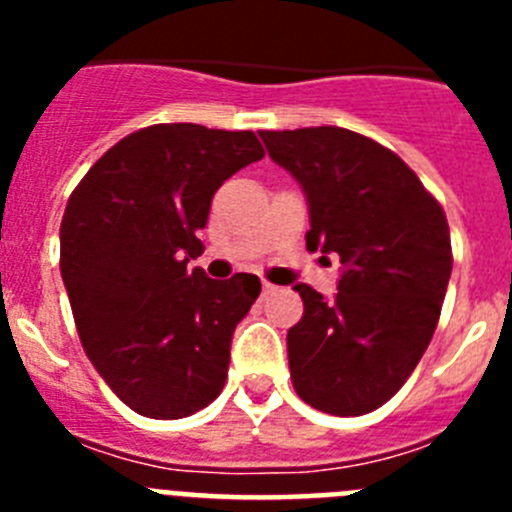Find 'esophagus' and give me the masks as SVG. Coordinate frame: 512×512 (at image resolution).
Wrapping results in <instances>:
<instances>
[{
  "label": "esophagus",
  "instance_id": "34e87169",
  "mask_svg": "<svg viewBox=\"0 0 512 512\" xmlns=\"http://www.w3.org/2000/svg\"><path fill=\"white\" fill-rule=\"evenodd\" d=\"M274 289H277V287H274V284H269V282L261 284V292H264V295H271V292H274Z\"/></svg>",
  "mask_w": 512,
  "mask_h": 512
}]
</instances>
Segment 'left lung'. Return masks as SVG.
<instances>
[{
	"label": "left lung",
	"mask_w": 512,
	"mask_h": 512,
	"mask_svg": "<svg viewBox=\"0 0 512 512\" xmlns=\"http://www.w3.org/2000/svg\"><path fill=\"white\" fill-rule=\"evenodd\" d=\"M269 156L307 194V251L336 253L338 295L297 284L287 333L297 395L330 415H364L408 382L431 343L454 253L441 202L395 151L354 130H261Z\"/></svg>",
	"instance_id": "obj_1"
}]
</instances>
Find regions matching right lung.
I'll list each match as a JSON object with an SVG mask.
<instances>
[{"mask_svg": "<svg viewBox=\"0 0 512 512\" xmlns=\"http://www.w3.org/2000/svg\"><path fill=\"white\" fill-rule=\"evenodd\" d=\"M264 158L251 130L148 125L117 140L71 192L61 277L81 346L130 410L187 418L225 387L230 338L261 292L189 271L202 256L212 194Z\"/></svg>", "mask_w": 512, "mask_h": 512, "instance_id": "right-lung-1", "label": "right lung"}]
</instances>
